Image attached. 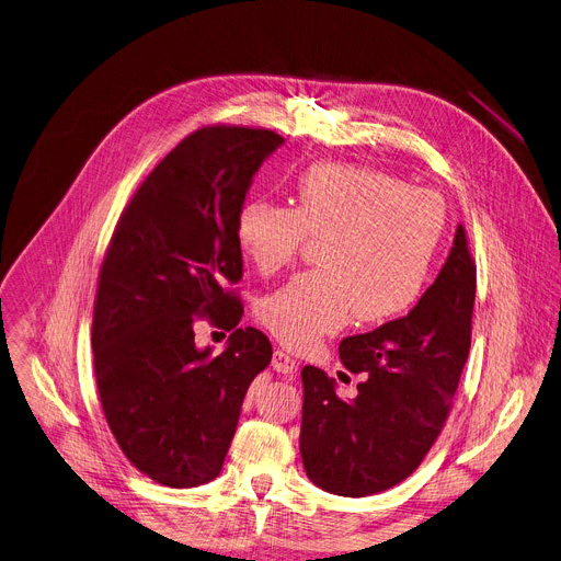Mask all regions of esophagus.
Masks as SVG:
<instances>
[{"instance_id":"obj_1","label":"esophagus","mask_w":561,"mask_h":561,"mask_svg":"<svg viewBox=\"0 0 561 561\" xmlns=\"http://www.w3.org/2000/svg\"><path fill=\"white\" fill-rule=\"evenodd\" d=\"M273 369L277 371V374H290L295 367H297V363H295V358H290V355L286 353V351H282V348H277L275 353H273Z\"/></svg>"}]
</instances>
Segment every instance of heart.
<instances>
[{
  "mask_svg": "<svg viewBox=\"0 0 561 561\" xmlns=\"http://www.w3.org/2000/svg\"><path fill=\"white\" fill-rule=\"evenodd\" d=\"M447 221L430 187L363 165L320 163L295 183L293 208L252 198L239 208L234 239L262 275L322 239L320 271L301 273L257 304V320L286 346L311 348L355 316L382 324L421 297Z\"/></svg>",
  "mask_w": 561,
  "mask_h": 561,
  "instance_id": "heart-1",
  "label": "heart"
}]
</instances>
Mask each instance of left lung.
Wrapping results in <instances>:
<instances>
[{"mask_svg": "<svg viewBox=\"0 0 561 561\" xmlns=\"http://www.w3.org/2000/svg\"><path fill=\"white\" fill-rule=\"evenodd\" d=\"M477 264L466 228L434 284L404 318L344 337L340 360L365 374L351 402L318 367H304L299 451L309 479L340 496H367L410 477L451 412L470 342Z\"/></svg>", "mask_w": 561, "mask_h": 561, "instance_id": "8db88e82", "label": "left lung"}]
</instances>
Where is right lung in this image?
Wrapping results in <instances>:
<instances>
[{"label":"right lung","instance_id":"obj_1","mask_svg":"<svg viewBox=\"0 0 561 561\" xmlns=\"http://www.w3.org/2000/svg\"><path fill=\"white\" fill-rule=\"evenodd\" d=\"M284 138L271 129L208 125L185 136L134 192L107 245L93 301V371L107 425L151 481H213L243 396L273 358L271 340L237 327L243 304L237 213L252 174ZM232 330L213 356L193 324Z\"/></svg>","mask_w":561,"mask_h":561}]
</instances>
